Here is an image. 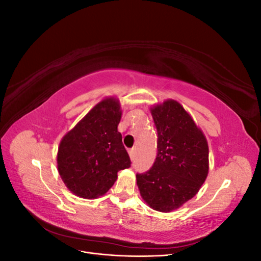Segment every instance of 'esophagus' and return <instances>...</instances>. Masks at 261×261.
Segmentation results:
<instances>
[{"label": "esophagus", "mask_w": 261, "mask_h": 261, "mask_svg": "<svg viewBox=\"0 0 261 261\" xmlns=\"http://www.w3.org/2000/svg\"><path fill=\"white\" fill-rule=\"evenodd\" d=\"M128 154H129V158L130 160H134V158H135V154H136V149H130L128 150Z\"/></svg>", "instance_id": "obj_1"}]
</instances>
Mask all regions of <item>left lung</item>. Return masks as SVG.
I'll list each match as a JSON object with an SVG mask.
<instances>
[{
  "mask_svg": "<svg viewBox=\"0 0 261 261\" xmlns=\"http://www.w3.org/2000/svg\"><path fill=\"white\" fill-rule=\"evenodd\" d=\"M158 132L152 168L137 174L140 196L150 208L171 212L198 193L209 172L206 136L175 100L150 108Z\"/></svg>",
  "mask_w": 261,
  "mask_h": 261,
  "instance_id": "1",
  "label": "left lung"
}]
</instances>
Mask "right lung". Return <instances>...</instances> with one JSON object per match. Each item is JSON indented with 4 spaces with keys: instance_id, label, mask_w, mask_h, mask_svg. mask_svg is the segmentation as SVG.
<instances>
[{
    "instance_id": "add662e5",
    "label": "right lung",
    "mask_w": 261,
    "mask_h": 261,
    "mask_svg": "<svg viewBox=\"0 0 261 261\" xmlns=\"http://www.w3.org/2000/svg\"><path fill=\"white\" fill-rule=\"evenodd\" d=\"M121 117L118 99L106 98L62 138L58 171L74 195L85 199L103 196L115 183L117 172L130 167L117 130Z\"/></svg>"
}]
</instances>
